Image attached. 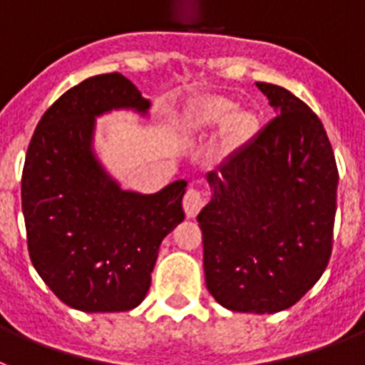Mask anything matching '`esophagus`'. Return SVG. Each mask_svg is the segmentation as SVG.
Returning a JSON list of instances; mask_svg holds the SVG:
<instances>
[{
    "instance_id": "1",
    "label": "esophagus",
    "mask_w": 365,
    "mask_h": 365,
    "mask_svg": "<svg viewBox=\"0 0 365 365\" xmlns=\"http://www.w3.org/2000/svg\"><path fill=\"white\" fill-rule=\"evenodd\" d=\"M204 206H206V195L195 187L187 189L185 197H183V210H185V215H187L189 219H192V217H197L198 213H200V210Z\"/></svg>"
}]
</instances>
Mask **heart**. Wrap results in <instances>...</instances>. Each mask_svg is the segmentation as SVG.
<instances>
[{"label":"heart","instance_id":"b5f03b06","mask_svg":"<svg viewBox=\"0 0 365 365\" xmlns=\"http://www.w3.org/2000/svg\"><path fill=\"white\" fill-rule=\"evenodd\" d=\"M225 125L228 148L249 145L259 130L258 116L249 109H235V103L225 96H204L189 107L187 122L195 130H207Z\"/></svg>","mask_w":365,"mask_h":365}]
</instances>
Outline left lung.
Instances as JSON below:
<instances>
[{
	"label": "left lung",
	"mask_w": 365,
	"mask_h": 365,
	"mask_svg": "<svg viewBox=\"0 0 365 365\" xmlns=\"http://www.w3.org/2000/svg\"><path fill=\"white\" fill-rule=\"evenodd\" d=\"M256 85L278 116L207 174L213 197L197 220L215 301L277 314L301 301L329 265L338 167L319 116L286 88Z\"/></svg>",
	"instance_id": "8db88e82"
}]
</instances>
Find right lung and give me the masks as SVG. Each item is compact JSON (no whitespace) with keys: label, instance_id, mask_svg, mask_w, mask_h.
Masks as SVG:
<instances>
[{"label":"right lung","instance_id":"add662e5","mask_svg":"<svg viewBox=\"0 0 365 365\" xmlns=\"http://www.w3.org/2000/svg\"><path fill=\"white\" fill-rule=\"evenodd\" d=\"M148 100L122 73L72 87L42 115L21 173L27 250L57 299L81 312H128L150 289L159 245L183 219L187 182L122 191L93 154L94 116Z\"/></svg>","mask_w":365,"mask_h":365}]
</instances>
